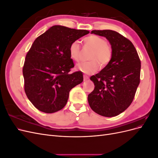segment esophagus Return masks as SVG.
Wrapping results in <instances>:
<instances>
[{
    "instance_id": "obj_1",
    "label": "esophagus",
    "mask_w": 158,
    "mask_h": 158,
    "mask_svg": "<svg viewBox=\"0 0 158 158\" xmlns=\"http://www.w3.org/2000/svg\"><path fill=\"white\" fill-rule=\"evenodd\" d=\"M88 79H89V76H87V75H84V81L87 80H88Z\"/></svg>"
}]
</instances>
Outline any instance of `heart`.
Segmentation results:
<instances>
[{"instance_id":"b5f03b06","label":"heart","mask_w":158,"mask_h":158,"mask_svg":"<svg viewBox=\"0 0 158 158\" xmlns=\"http://www.w3.org/2000/svg\"><path fill=\"white\" fill-rule=\"evenodd\" d=\"M84 44L93 49L89 56V61L84 62L77 65V69L82 73L91 74L95 73L99 67L106 66L111 60L112 51L103 38L92 35L84 40ZM69 55L74 61H78L80 55V47L78 41H73L69 47Z\"/></svg>"}]
</instances>
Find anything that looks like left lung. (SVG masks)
<instances>
[{
    "label": "left lung",
    "instance_id": "1",
    "mask_svg": "<svg viewBox=\"0 0 158 158\" xmlns=\"http://www.w3.org/2000/svg\"><path fill=\"white\" fill-rule=\"evenodd\" d=\"M103 36L111 47L112 56L107 66L90 77L95 88L88 96L94 112L107 117H115L130 106L140 84L141 63L132 42L117 31L93 30Z\"/></svg>",
    "mask_w": 158,
    "mask_h": 158
}]
</instances>
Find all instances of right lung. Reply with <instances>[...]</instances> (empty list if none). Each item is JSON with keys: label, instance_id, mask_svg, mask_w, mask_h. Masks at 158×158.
Instances as JSON below:
<instances>
[{"label": "right lung", "instance_id": "right-lung-1", "mask_svg": "<svg viewBox=\"0 0 158 158\" xmlns=\"http://www.w3.org/2000/svg\"><path fill=\"white\" fill-rule=\"evenodd\" d=\"M89 31L53 26L37 37L23 67L24 90L38 110L52 113L67 103L72 88L83 82L81 71L70 73L74 64L69 55L73 41Z\"/></svg>", "mask_w": 158, "mask_h": 158}]
</instances>
